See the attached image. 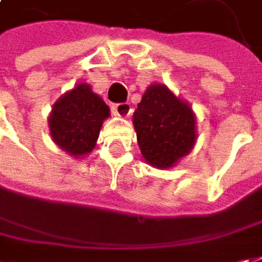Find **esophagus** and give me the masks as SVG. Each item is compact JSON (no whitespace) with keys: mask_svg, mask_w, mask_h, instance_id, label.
<instances>
[{"mask_svg":"<svg viewBox=\"0 0 262 262\" xmlns=\"http://www.w3.org/2000/svg\"><path fill=\"white\" fill-rule=\"evenodd\" d=\"M113 113L116 116H121V117H127L132 113V105L129 102H120L113 107Z\"/></svg>","mask_w":262,"mask_h":262,"instance_id":"1","label":"esophagus"}]
</instances>
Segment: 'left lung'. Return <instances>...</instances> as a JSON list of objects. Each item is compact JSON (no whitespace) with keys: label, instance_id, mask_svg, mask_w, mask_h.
Returning <instances> with one entry per match:
<instances>
[{"label":"left lung","instance_id":"8db88e82","mask_svg":"<svg viewBox=\"0 0 262 262\" xmlns=\"http://www.w3.org/2000/svg\"><path fill=\"white\" fill-rule=\"evenodd\" d=\"M142 157L157 168L173 167L196 141L195 116L164 85L149 86L133 113Z\"/></svg>","mask_w":262,"mask_h":262}]
</instances>
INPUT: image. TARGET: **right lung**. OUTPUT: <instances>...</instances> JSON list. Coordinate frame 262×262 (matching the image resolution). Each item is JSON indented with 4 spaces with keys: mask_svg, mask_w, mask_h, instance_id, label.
Listing matches in <instances>:
<instances>
[{
    "mask_svg": "<svg viewBox=\"0 0 262 262\" xmlns=\"http://www.w3.org/2000/svg\"><path fill=\"white\" fill-rule=\"evenodd\" d=\"M110 108L91 86L80 83L60 98L50 116L54 142L73 157L91 152Z\"/></svg>",
    "mask_w": 262,
    "mask_h": 262,
    "instance_id": "obj_1",
    "label": "right lung"
}]
</instances>
